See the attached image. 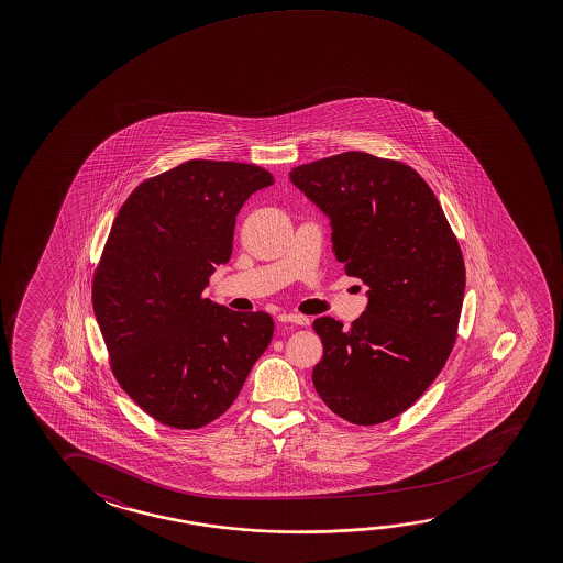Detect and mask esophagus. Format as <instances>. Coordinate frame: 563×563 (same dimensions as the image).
<instances>
[{"label":"esophagus","instance_id":"34e87169","mask_svg":"<svg viewBox=\"0 0 563 563\" xmlns=\"http://www.w3.org/2000/svg\"><path fill=\"white\" fill-rule=\"evenodd\" d=\"M278 322L283 323H295V325H308V318L300 316V313H280L278 316Z\"/></svg>","mask_w":563,"mask_h":563}]
</instances>
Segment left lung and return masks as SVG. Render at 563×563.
Here are the masks:
<instances>
[{
  "instance_id": "1",
  "label": "left lung",
  "mask_w": 563,
  "mask_h": 563,
  "mask_svg": "<svg viewBox=\"0 0 563 563\" xmlns=\"http://www.w3.org/2000/svg\"><path fill=\"white\" fill-rule=\"evenodd\" d=\"M288 176L328 216L345 273L369 286L350 328L328 316L313 322L323 345L316 393L347 422H387L424 395L452 353L465 292L457 240L432 188L398 161L350 151Z\"/></svg>"
}]
</instances>
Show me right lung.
I'll use <instances>...</instances> for the list:
<instances>
[{
  "label": "right lung",
  "mask_w": 563,
  "mask_h": 563,
  "mask_svg": "<svg viewBox=\"0 0 563 563\" xmlns=\"http://www.w3.org/2000/svg\"><path fill=\"white\" fill-rule=\"evenodd\" d=\"M273 183L257 165L188 161L137 186L111 225L93 313L121 388L161 424L220 418L273 340L267 312L202 298L230 261L241 206Z\"/></svg>",
  "instance_id": "right-lung-1"
}]
</instances>
